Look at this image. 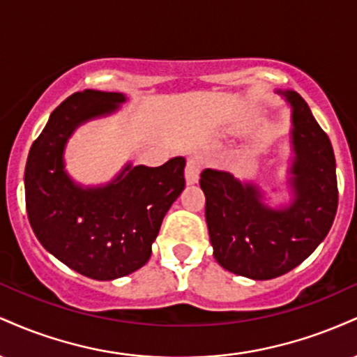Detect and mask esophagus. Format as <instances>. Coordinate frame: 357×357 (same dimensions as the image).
<instances>
[{
    "label": "esophagus",
    "mask_w": 357,
    "mask_h": 357,
    "mask_svg": "<svg viewBox=\"0 0 357 357\" xmlns=\"http://www.w3.org/2000/svg\"><path fill=\"white\" fill-rule=\"evenodd\" d=\"M202 174V161L198 158H190L186 162V169H184V178L188 184H196Z\"/></svg>",
    "instance_id": "esophagus-1"
}]
</instances>
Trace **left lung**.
I'll list each match as a JSON object with an SVG mask.
<instances>
[{
	"instance_id": "obj_1",
	"label": "left lung",
	"mask_w": 357,
	"mask_h": 357,
	"mask_svg": "<svg viewBox=\"0 0 357 357\" xmlns=\"http://www.w3.org/2000/svg\"><path fill=\"white\" fill-rule=\"evenodd\" d=\"M277 93L292 109L294 158L287 181L292 202L270 206L255 183L225 171L204 169L199 179L213 255L225 270L253 280H270L301 265L326 238L337 211L329 137L297 92Z\"/></svg>"
}]
</instances>
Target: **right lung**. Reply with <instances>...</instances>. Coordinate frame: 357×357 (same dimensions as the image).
Here are the masks:
<instances>
[{"label":"right lung","mask_w":357,"mask_h":357,"mask_svg":"<svg viewBox=\"0 0 357 357\" xmlns=\"http://www.w3.org/2000/svg\"><path fill=\"white\" fill-rule=\"evenodd\" d=\"M126 100L121 92L73 93L52 112L24 167L26 213L36 238L61 264L93 280H114L146 265L162 218L184 190L181 155L159 167L127 162L100 186H82L67 173L63 154L72 134Z\"/></svg>","instance_id":"1"}]
</instances>
